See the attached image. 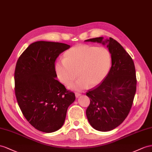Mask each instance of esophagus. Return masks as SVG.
Here are the masks:
<instances>
[{
  "instance_id": "obj_1",
  "label": "esophagus",
  "mask_w": 152,
  "mask_h": 152,
  "mask_svg": "<svg viewBox=\"0 0 152 152\" xmlns=\"http://www.w3.org/2000/svg\"><path fill=\"white\" fill-rule=\"evenodd\" d=\"M75 95H76V98H78V97H79L80 96H81V93L76 92V94H75Z\"/></svg>"
}]
</instances>
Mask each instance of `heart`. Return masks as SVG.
I'll use <instances>...</instances> for the list:
<instances>
[{
	"instance_id": "b5f03b06",
	"label": "heart",
	"mask_w": 152,
	"mask_h": 152,
	"mask_svg": "<svg viewBox=\"0 0 152 152\" xmlns=\"http://www.w3.org/2000/svg\"><path fill=\"white\" fill-rule=\"evenodd\" d=\"M111 54L104 47L80 45L73 47L64 54V60L58 61L55 71L58 78L65 85L71 83L78 75L80 77L69 87L81 91L100 83L109 71Z\"/></svg>"
}]
</instances>
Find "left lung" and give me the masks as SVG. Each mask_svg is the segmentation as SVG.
Returning <instances> with one entry per match:
<instances>
[{
	"label": "left lung",
	"instance_id": "1",
	"mask_svg": "<svg viewBox=\"0 0 152 152\" xmlns=\"http://www.w3.org/2000/svg\"><path fill=\"white\" fill-rule=\"evenodd\" d=\"M103 37L85 41L107 43L111 54L112 66L102 83L89 89L86 95L90 104L86 110L87 118L94 129L107 132L121 124L129 114L136 92L135 69L134 61L119 42L112 38Z\"/></svg>",
	"mask_w": 152,
	"mask_h": 152
}]
</instances>
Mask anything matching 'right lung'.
Instances as JSON below:
<instances>
[{
    "label": "right lung",
    "instance_id": "right-lung-1",
    "mask_svg": "<svg viewBox=\"0 0 152 152\" xmlns=\"http://www.w3.org/2000/svg\"><path fill=\"white\" fill-rule=\"evenodd\" d=\"M70 45L38 41L18 58L15 71V92L27 121L37 130L51 133L63 126L67 108L76 99L59 82L55 61Z\"/></svg>",
    "mask_w": 152,
    "mask_h": 152
}]
</instances>
